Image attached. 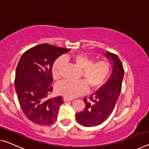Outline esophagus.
<instances>
[{
  "label": "esophagus",
  "instance_id": "34e87169",
  "mask_svg": "<svg viewBox=\"0 0 149 149\" xmlns=\"http://www.w3.org/2000/svg\"><path fill=\"white\" fill-rule=\"evenodd\" d=\"M63 101H64V102H67V101H72V100H70V99L66 98V97H63Z\"/></svg>",
  "mask_w": 149,
  "mask_h": 149
}]
</instances>
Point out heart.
<instances>
[{"label":"heart","instance_id":"obj_1","mask_svg":"<svg viewBox=\"0 0 149 149\" xmlns=\"http://www.w3.org/2000/svg\"><path fill=\"white\" fill-rule=\"evenodd\" d=\"M64 59L72 62L79 68H82L81 76L85 80L64 81L58 84L56 87V93L66 98L73 99L84 95L88 89L87 85L93 90L101 88L105 84L110 74L111 66L107 60H101L93 62V59L83 53L65 56ZM64 59H56L52 65L51 74L54 79L58 80L61 78L65 63Z\"/></svg>","mask_w":149,"mask_h":149}]
</instances>
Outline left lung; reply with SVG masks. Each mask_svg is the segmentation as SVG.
Returning a JSON list of instances; mask_svg holds the SVG:
<instances>
[{
  "label": "left lung",
  "mask_w": 149,
  "mask_h": 149,
  "mask_svg": "<svg viewBox=\"0 0 149 149\" xmlns=\"http://www.w3.org/2000/svg\"><path fill=\"white\" fill-rule=\"evenodd\" d=\"M106 58L113 63L111 75L107 81L91 95L89 100L84 99L86 107L76 113L77 121L85 127L100 125L111 114L121 91L124 69L121 60L116 54L107 52Z\"/></svg>",
  "instance_id": "left-lung-1"
}]
</instances>
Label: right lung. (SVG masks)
<instances>
[{"mask_svg":"<svg viewBox=\"0 0 149 149\" xmlns=\"http://www.w3.org/2000/svg\"><path fill=\"white\" fill-rule=\"evenodd\" d=\"M70 49L48 44L34 46L21 56L16 70L15 90L24 114L40 125H48L56 121L61 96L48 99L53 91L51 68L53 63Z\"/></svg>","mask_w":149,"mask_h":149,"instance_id":"add662e5","label":"right lung"}]
</instances>
